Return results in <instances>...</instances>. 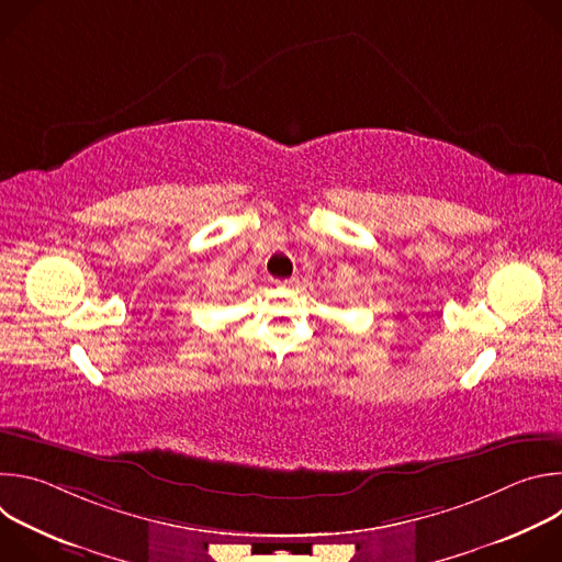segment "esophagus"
I'll return each instance as SVG.
<instances>
[{"label":"esophagus","instance_id":"1","mask_svg":"<svg viewBox=\"0 0 562 562\" xmlns=\"http://www.w3.org/2000/svg\"><path fill=\"white\" fill-rule=\"evenodd\" d=\"M297 284V278H286V280H276V286H282V289H286V286H295Z\"/></svg>","mask_w":562,"mask_h":562}]
</instances>
